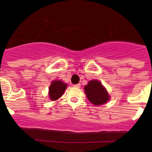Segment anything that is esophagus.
I'll list each match as a JSON object with an SVG mask.
<instances>
[{
    "mask_svg": "<svg viewBox=\"0 0 152 152\" xmlns=\"http://www.w3.org/2000/svg\"><path fill=\"white\" fill-rule=\"evenodd\" d=\"M74 86L76 87V88H80V86H81V84H80V83H78V84H74Z\"/></svg>",
    "mask_w": 152,
    "mask_h": 152,
    "instance_id": "34e87169",
    "label": "esophagus"
}]
</instances>
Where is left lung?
<instances>
[{"label":"left lung","instance_id":"obj_1","mask_svg":"<svg viewBox=\"0 0 152 152\" xmlns=\"http://www.w3.org/2000/svg\"><path fill=\"white\" fill-rule=\"evenodd\" d=\"M84 90L88 101L94 105H102L110 99L107 91L102 83L97 80L89 81L88 84L85 86Z\"/></svg>","mask_w":152,"mask_h":152}]
</instances>
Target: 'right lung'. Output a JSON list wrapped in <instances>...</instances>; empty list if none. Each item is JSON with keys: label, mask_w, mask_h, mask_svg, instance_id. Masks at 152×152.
I'll use <instances>...</instances> for the list:
<instances>
[{"label": "right lung", "mask_w": 152, "mask_h": 152, "mask_svg": "<svg viewBox=\"0 0 152 152\" xmlns=\"http://www.w3.org/2000/svg\"><path fill=\"white\" fill-rule=\"evenodd\" d=\"M67 88V84L61 81L56 80L51 82L49 86L48 96L50 100L55 101L60 98Z\"/></svg>", "instance_id": "right-lung-1"}]
</instances>
